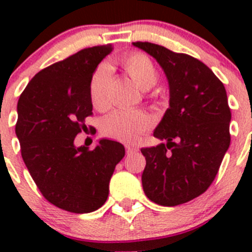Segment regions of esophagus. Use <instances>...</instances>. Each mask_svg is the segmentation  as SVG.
<instances>
[{
    "instance_id": "esophagus-1",
    "label": "esophagus",
    "mask_w": 252,
    "mask_h": 252,
    "mask_svg": "<svg viewBox=\"0 0 252 252\" xmlns=\"http://www.w3.org/2000/svg\"><path fill=\"white\" fill-rule=\"evenodd\" d=\"M137 151H139V148H136V146H126V153L127 154L137 153Z\"/></svg>"
}]
</instances>
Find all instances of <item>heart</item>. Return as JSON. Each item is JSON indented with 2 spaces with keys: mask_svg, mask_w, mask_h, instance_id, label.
Returning <instances> with one entry per match:
<instances>
[{
  "mask_svg": "<svg viewBox=\"0 0 252 252\" xmlns=\"http://www.w3.org/2000/svg\"><path fill=\"white\" fill-rule=\"evenodd\" d=\"M120 65L125 73L141 90L153 88L159 79V72L151 58L141 51H131L120 59ZM111 84V69L108 65H99L90 81V98L95 110H106L110 99L108 90ZM153 120L141 110H117L106 116L101 122V131L104 136L122 142H135L144 132L150 130Z\"/></svg>",
  "mask_w": 252,
  "mask_h": 252,
  "instance_id": "1",
  "label": "heart"
}]
</instances>
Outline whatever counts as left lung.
<instances>
[{
	"label": "left lung",
	"mask_w": 252,
	"mask_h": 252,
	"mask_svg": "<svg viewBox=\"0 0 252 252\" xmlns=\"http://www.w3.org/2000/svg\"><path fill=\"white\" fill-rule=\"evenodd\" d=\"M133 45L158 60L170 88V107L154 131L166 144L141 149L142 188L154 203L179 206L209 188L230 146L227 93L201 60L148 41Z\"/></svg>",
	"instance_id": "obj_1"
}]
</instances>
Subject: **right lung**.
I'll list each match as a JSON object with an SVG mask.
<instances>
[{
  "instance_id": "1",
  "label": "right lung",
  "mask_w": 252,
  "mask_h": 252,
  "mask_svg": "<svg viewBox=\"0 0 252 252\" xmlns=\"http://www.w3.org/2000/svg\"><path fill=\"white\" fill-rule=\"evenodd\" d=\"M111 50V44L82 49L46 66L17 102L15 131L26 168L46 201L68 212L103 206L115 166L125 157L124 145L112 140H101L94 150L74 146L93 115L91 78Z\"/></svg>"
}]
</instances>
